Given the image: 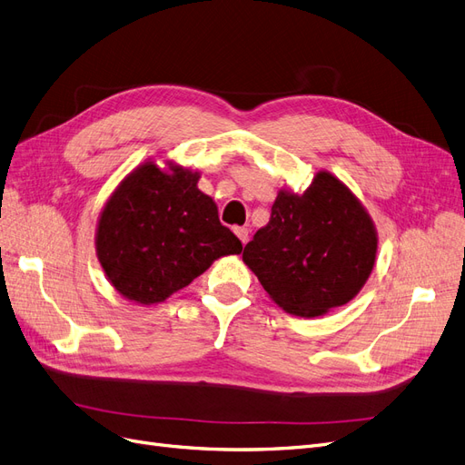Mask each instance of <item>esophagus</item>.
Wrapping results in <instances>:
<instances>
[{
	"label": "esophagus",
	"instance_id": "34e87169",
	"mask_svg": "<svg viewBox=\"0 0 465 465\" xmlns=\"http://www.w3.org/2000/svg\"><path fill=\"white\" fill-rule=\"evenodd\" d=\"M235 235L242 239V243L245 245L247 242H249V228H243V226H239V228H235Z\"/></svg>",
	"mask_w": 465,
	"mask_h": 465
}]
</instances>
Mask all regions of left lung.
<instances>
[{"instance_id":"1","label":"left lung","mask_w":465,"mask_h":465,"mask_svg":"<svg viewBox=\"0 0 465 465\" xmlns=\"http://www.w3.org/2000/svg\"><path fill=\"white\" fill-rule=\"evenodd\" d=\"M377 232L351 189L318 172L302 195L278 193L243 262L285 312L316 318L347 304L375 264Z\"/></svg>"}]
</instances>
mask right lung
<instances>
[{
    "label": "right lung",
    "mask_w": 465,
    "mask_h": 465,
    "mask_svg": "<svg viewBox=\"0 0 465 465\" xmlns=\"http://www.w3.org/2000/svg\"><path fill=\"white\" fill-rule=\"evenodd\" d=\"M182 166H137L107 201L95 233L97 259L120 295L163 302L242 242L222 226L216 203Z\"/></svg>",
    "instance_id": "obj_1"
}]
</instances>
